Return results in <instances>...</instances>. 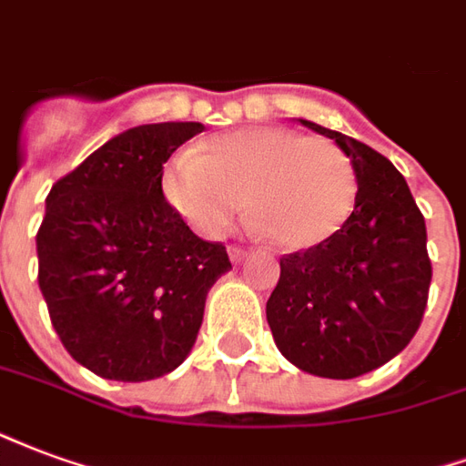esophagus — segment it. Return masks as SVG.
<instances>
[{
  "label": "esophagus",
  "mask_w": 466,
  "mask_h": 466,
  "mask_svg": "<svg viewBox=\"0 0 466 466\" xmlns=\"http://www.w3.org/2000/svg\"><path fill=\"white\" fill-rule=\"evenodd\" d=\"M228 256H230V260H233V263H240V260H246V258H248V250H246V248H240V246H230Z\"/></svg>",
  "instance_id": "1"
}]
</instances>
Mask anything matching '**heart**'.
I'll use <instances>...</instances> for the list:
<instances>
[{"label":"heart","instance_id":"heart-1","mask_svg":"<svg viewBox=\"0 0 466 466\" xmlns=\"http://www.w3.org/2000/svg\"><path fill=\"white\" fill-rule=\"evenodd\" d=\"M166 200L200 236L218 238L250 206L275 246L310 250L338 236L358 198V176L342 148L280 126L220 134L178 154L161 173Z\"/></svg>","mask_w":466,"mask_h":466}]
</instances>
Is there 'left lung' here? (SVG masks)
Masks as SVG:
<instances>
[{
  "label": "left lung",
  "instance_id": "1",
  "mask_svg": "<svg viewBox=\"0 0 466 466\" xmlns=\"http://www.w3.org/2000/svg\"><path fill=\"white\" fill-rule=\"evenodd\" d=\"M300 124L345 151L358 198L338 236L280 258L268 325L295 368L352 380L400 355L422 322L432 280L427 228L405 176L385 156L340 131Z\"/></svg>",
  "mask_w": 466,
  "mask_h": 466
}]
</instances>
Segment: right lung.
Instances as JSON below:
<instances>
[{
	"label": "right lung",
	"instance_id": "add662e5",
	"mask_svg": "<svg viewBox=\"0 0 466 466\" xmlns=\"http://www.w3.org/2000/svg\"><path fill=\"white\" fill-rule=\"evenodd\" d=\"M203 131L196 121L128 128L54 183L36 233L39 288L61 345L94 375L144 382L191 352L223 243L163 198V163Z\"/></svg>",
	"mask_w": 466,
	"mask_h": 466
}]
</instances>
